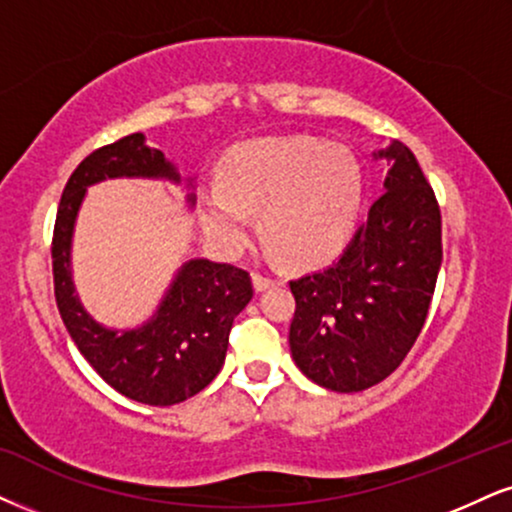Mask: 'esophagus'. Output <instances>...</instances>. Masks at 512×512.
<instances>
[{"instance_id":"esophagus-1","label":"esophagus","mask_w":512,"mask_h":512,"mask_svg":"<svg viewBox=\"0 0 512 512\" xmlns=\"http://www.w3.org/2000/svg\"><path fill=\"white\" fill-rule=\"evenodd\" d=\"M275 277H268V275H261V273H254V289L256 292H266L268 287L275 285Z\"/></svg>"}]
</instances>
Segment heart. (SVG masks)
Returning a JSON list of instances; mask_svg holds the SVG:
<instances>
[{"instance_id":"heart-1","label":"heart","mask_w":512,"mask_h":512,"mask_svg":"<svg viewBox=\"0 0 512 512\" xmlns=\"http://www.w3.org/2000/svg\"><path fill=\"white\" fill-rule=\"evenodd\" d=\"M363 189V168L349 149L315 137H270L232 151L223 182L201 194V220L220 246L239 249L263 211L270 249L292 266H315L349 244Z\"/></svg>"}]
</instances>
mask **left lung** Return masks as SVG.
<instances>
[{
    "instance_id": "1",
    "label": "left lung",
    "mask_w": 512,
    "mask_h": 512,
    "mask_svg": "<svg viewBox=\"0 0 512 512\" xmlns=\"http://www.w3.org/2000/svg\"><path fill=\"white\" fill-rule=\"evenodd\" d=\"M387 161L384 194L370 206L339 261L289 282L292 358L330 391H363L399 368L425 325L441 268V213L406 144Z\"/></svg>"
}]
</instances>
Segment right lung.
Here are the masks:
<instances>
[{
	"label": "right lung",
	"mask_w": 512,
	"mask_h": 512,
	"mask_svg": "<svg viewBox=\"0 0 512 512\" xmlns=\"http://www.w3.org/2000/svg\"><path fill=\"white\" fill-rule=\"evenodd\" d=\"M166 180L187 189L194 208V178H185L163 151L149 147L142 132L92 151L61 194L56 213L52 266L54 294L68 334L118 394L147 406H173L199 394L225 363L232 323L254 289L246 270L208 258H189L173 275L163 299L137 327H109L82 306L73 282V232L87 189L104 180Z\"/></svg>",
	"instance_id": "1"
}]
</instances>
